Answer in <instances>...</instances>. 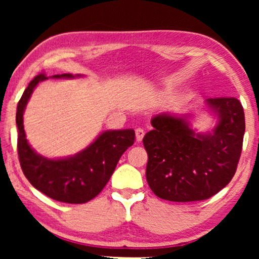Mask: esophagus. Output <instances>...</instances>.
Listing matches in <instances>:
<instances>
[{"label":"esophagus","mask_w":259,"mask_h":259,"mask_svg":"<svg viewBox=\"0 0 259 259\" xmlns=\"http://www.w3.org/2000/svg\"><path fill=\"white\" fill-rule=\"evenodd\" d=\"M144 136H145V131H144V129L142 128H138L136 129V139H137V142H142Z\"/></svg>","instance_id":"obj_1"}]
</instances>
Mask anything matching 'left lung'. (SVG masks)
<instances>
[{
	"instance_id": "1",
	"label": "left lung",
	"mask_w": 259,
	"mask_h": 259,
	"mask_svg": "<svg viewBox=\"0 0 259 259\" xmlns=\"http://www.w3.org/2000/svg\"><path fill=\"white\" fill-rule=\"evenodd\" d=\"M217 124L196 134L186 116L159 114L143 139L147 152L146 179L160 199L191 202L211 198L236 171L245 129L243 107L234 97L209 98Z\"/></svg>"
}]
</instances>
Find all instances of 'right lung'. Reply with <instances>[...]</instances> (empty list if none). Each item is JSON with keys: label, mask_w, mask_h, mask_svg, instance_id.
I'll return each instance as SVG.
<instances>
[{"label": "right lung", "mask_w": 259, "mask_h": 259, "mask_svg": "<svg viewBox=\"0 0 259 259\" xmlns=\"http://www.w3.org/2000/svg\"><path fill=\"white\" fill-rule=\"evenodd\" d=\"M75 76L72 74H57L52 77ZM47 78L46 74L35 76L26 88L17 106V148L20 166L28 182L49 198L65 203H85L103 191L121 155L134 145L135 131L133 129L104 131L84 150L65 159H47L37 154L26 139L23 115L34 88Z\"/></svg>", "instance_id": "1"}]
</instances>
